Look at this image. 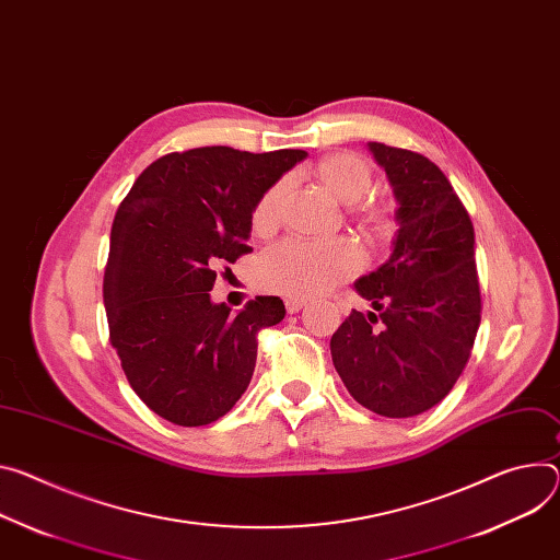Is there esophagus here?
I'll return each instance as SVG.
<instances>
[{
    "instance_id": "1",
    "label": "esophagus",
    "mask_w": 560,
    "mask_h": 560,
    "mask_svg": "<svg viewBox=\"0 0 560 560\" xmlns=\"http://www.w3.org/2000/svg\"><path fill=\"white\" fill-rule=\"evenodd\" d=\"M303 306H306V301H303V299H285V311H288L290 315L299 313Z\"/></svg>"
}]
</instances>
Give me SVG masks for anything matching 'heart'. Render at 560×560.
<instances>
[{"mask_svg":"<svg viewBox=\"0 0 560 560\" xmlns=\"http://www.w3.org/2000/svg\"><path fill=\"white\" fill-rule=\"evenodd\" d=\"M317 180L337 200L352 206L360 202L373 185V170L369 161L354 151H335L313 167ZM288 183L275 180L254 202L249 228L254 234H272L283 214ZM369 236H384L393 230V210L384 202H364L354 212ZM360 252L350 241L337 238L328 243H313L301 238H285L268 247L257 264V281L264 290L288 299H308L330 290L350 279L360 270Z\"/></svg>","mask_w":560,"mask_h":560,"instance_id":"1","label":"heart"}]
</instances>
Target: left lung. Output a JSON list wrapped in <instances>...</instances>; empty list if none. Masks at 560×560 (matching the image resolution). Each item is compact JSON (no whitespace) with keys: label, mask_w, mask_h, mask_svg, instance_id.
I'll use <instances>...</instances> for the list:
<instances>
[{"label":"left lung","mask_w":560,"mask_h":560,"mask_svg":"<svg viewBox=\"0 0 560 560\" xmlns=\"http://www.w3.org/2000/svg\"><path fill=\"white\" fill-rule=\"evenodd\" d=\"M397 208L390 259L354 288L375 313L352 311L330 339L348 393L384 418L442 401L465 371L480 326L474 223L442 170L418 151L369 142Z\"/></svg>","instance_id":"8db88e82"}]
</instances>
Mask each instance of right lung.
Here are the masks:
<instances>
[{"instance_id":"1","label":"right lung","mask_w":560,"mask_h":560,"mask_svg":"<svg viewBox=\"0 0 560 560\" xmlns=\"http://www.w3.org/2000/svg\"><path fill=\"white\" fill-rule=\"evenodd\" d=\"M303 159L301 149L174 151L122 198L103 285L109 341L136 395L161 418L210 424L245 393L259 330L279 324L285 306L257 296L230 315L210 290L221 264L252 252L254 202Z\"/></svg>"}]
</instances>
